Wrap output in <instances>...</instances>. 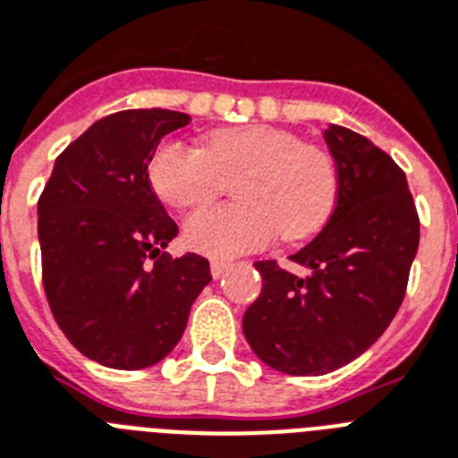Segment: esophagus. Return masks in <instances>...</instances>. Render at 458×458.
Returning a JSON list of instances; mask_svg holds the SVG:
<instances>
[{"mask_svg":"<svg viewBox=\"0 0 458 458\" xmlns=\"http://www.w3.org/2000/svg\"><path fill=\"white\" fill-rule=\"evenodd\" d=\"M228 267L230 261H218V259H214V261H211V275H214V277H221Z\"/></svg>","mask_w":458,"mask_h":458,"instance_id":"esophagus-1","label":"esophagus"}]
</instances>
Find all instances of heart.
<instances>
[{
	"mask_svg": "<svg viewBox=\"0 0 458 458\" xmlns=\"http://www.w3.org/2000/svg\"><path fill=\"white\" fill-rule=\"evenodd\" d=\"M152 188L176 209L216 199L237 183V207H207L185 221V244L233 259L273 240L313 235L338 197L336 162L325 148L275 126H237L211 133L207 148L166 140L150 159Z\"/></svg>",
	"mask_w": 458,
	"mask_h": 458,
	"instance_id": "b5f03b06",
	"label": "heart"
}]
</instances>
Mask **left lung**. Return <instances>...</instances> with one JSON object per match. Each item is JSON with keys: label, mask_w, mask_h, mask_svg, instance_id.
Instances as JSON below:
<instances>
[{"label": "left lung", "mask_w": 458, "mask_h": 458, "mask_svg": "<svg viewBox=\"0 0 458 458\" xmlns=\"http://www.w3.org/2000/svg\"><path fill=\"white\" fill-rule=\"evenodd\" d=\"M336 209L289 261H256L263 287L242 329L259 360L292 377H319L360 358L403 306L419 249V214L404 171L360 133L332 124Z\"/></svg>", "instance_id": "8db88e82"}]
</instances>
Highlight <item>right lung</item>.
Returning a JSON list of instances; mask_svg holds the SVG:
<instances>
[{
  "label": "right lung",
  "instance_id": "obj_1",
  "mask_svg": "<svg viewBox=\"0 0 458 458\" xmlns=\"http://www.w3.org/2000/svg\"><path fill=\"white\" fill-rule=\"evenodd\" d=\"M191 117L122 110L91 124L55 159L39 195L42 282L70 344L113 369H143L181 341L209 261L162 249L178 233L152 192L148 165Z\"/></svg>",
  "mask_w": 458,
  "mask_h": 458
}]
</instances>
